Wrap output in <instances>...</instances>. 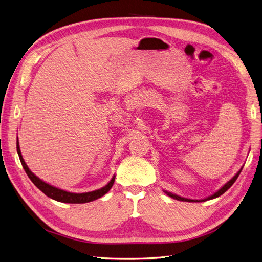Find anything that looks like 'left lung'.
<instances>
[{
    "label": "left lung",
    "mask_w": 262,
    "mask_h": 262,
    "mask_svg": "<svg viewBox=\"0 0 262 262\" xmlns=\"http://www.w3.org/2000/svg\"><path fill=\"white\" fill-rule=\"evenodd\" d=\"M242 169L243 168H241V170L236 173V175L229 180L228 182H226V184L222 187L217 192H215L214 193L213 195H211V196H209V198H207V199H204V200H201V201H207V200H211V199H214V198H217V196H220V195H222L223 194L225 191H227V190L231 188L232 186H233V184L234 182L236 181V179L238 178V176H239V173H241V171H242ZM166 193H167L169 196H171V198H173V199H176V200H179V201H187V202H195V200H191V199H187V198H181V196H179V195H176V194H172V193H170V192H167V191H165ZM196 202H198V200H196Z\"/></svg>",
    "instance_id": "8db88e82"
}]
</instances>
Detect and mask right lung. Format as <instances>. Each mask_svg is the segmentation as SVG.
<instances>
[{
    "label": "right lung",
    "mask_w": 262,
    "mask_h": 262,
    "mask_svg": "<svg viewBox=\"0 0 262 262\" xmlns=\"http://www.w3.org/2000/svg\"><path fill=\"white\" fill-rule=\"evenodd\" d=\"M17 153L19 156L20 163L23 165V168L25 169L27 176L29 177V179L34 182V185L47 195L51 198V199L59 201V202H64V203H86V202H91L98 199V198L102 196L104 194H106L110 189H112L114 182H115V176L113 177V179L108 182V185H106L105 187H102L98 190H95V191L92 192H84V193H72V192H68L64 191V190H61L59 188H55L47 182L42 181L41 179H39L37 176H35L33 172L29 170V168L27 167V165L25 163V161L23 160V156L20 153V148H19V143H18V139H17Z\"/></svg>",
    "instance_id": "obj_1"
}]
</instances>
